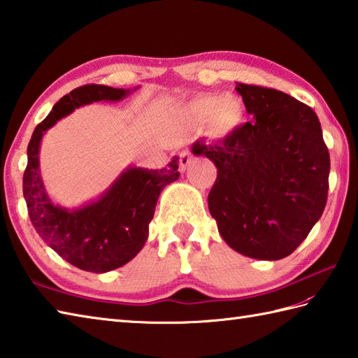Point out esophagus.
Here are the masks:
<instances>
[{
  "label": "esophagus",
  "instance_id": "34e87169",
  "mask_svg": "<svg viewBox=\"0 0 358 358\" xmlns=\"http://www.w3.org/2000/svg\"><path fill=\"white\" fill-rule=\"evenodd\" d=\"M192 159H194V155H192L191 150H183V152H181V154H180V171L185 172L186 167L191 164Z\"/></svg>",
  "mask_w": 358,
  "mask_h": 358
}]
</instances>
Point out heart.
<instances>
[{
    "label": "heart",
    "mask_w": 358,
    "mask_h": 358,
    "mask_svg": "<svg viewBox=\"0 0 358 358\" xmlns=\"http://www.w3.org/2000/svg\"><path fill=\"white\" fill-rule=\"evenodd\" d=\"M191 109L201 118H218L220 123L234 124L240 117L238 103L232 98H224L223 95H206L195 100Z\"/></svg>",
    "instance_id": "b5f03b06"
}]
</instances>
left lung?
Instances as JSON below:
<instances>
[{
  "mask_svg": "<svg viewBox=\"0 0 358 358\" xmlns=\"http://www.w3.org/2000/svg\"><path fill=\"white\" fill-rule=\"evenodd\" d=\"M252 120L194 154L217 166L208 204L218 232L237 252L280 260L320 220L329 191V150L317 113L277 89L237 83Z\"/></svg>",
  "mask_w": 358,
  "mask_h": 358,
  "instance_id": "1",
  "label": "left lung"
}]
</instances>
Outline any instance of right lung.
Returning a JSON list of instances; mask_svg holds the SVG:
<instances>
[{
    "label": "right lung",
    "instance_id": "1",
    "mask_svg": "<svg viewBox=\"0 0 358 358\" xmlns=\"http://www.w3.org/2000/svg\"><path fill=\"white\" fill-rule=\"evenodd\" d=\"M124 95V89L104 85L73 89L35 127L27 146L22 192L30 222L59 257L87 272L103 273L121 268L140 252L148 240L159 192L180 177L178 159L173 158L159 171L132 167L100 200L69 212L52 204L45 195L38 173V150L45 129L75 108L101 100H121Z\"/></svg>",
    "mask_w": 358,
    "mask_h": 358
}]
</instances>
